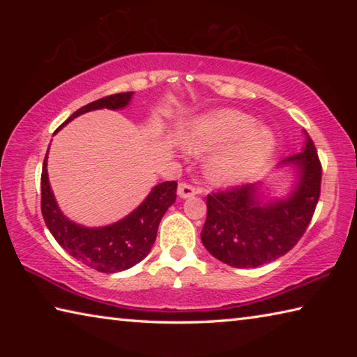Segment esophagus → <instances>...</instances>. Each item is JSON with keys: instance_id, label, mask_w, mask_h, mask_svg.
<instances>
[{"instance_id": "34e87169", "label": "esophagus", "mask_w": 357, "mask_h": 357, "mask_svg": "<svg viewBox=\"0 0 357 357\" xmlns=\"http://www.w3.org/2000/svg\"><path fill=\"white\" fill-rule=\"evenodd\" d=\"M195 193H198V189L195 185L192 184H187V183H181L178 185V195L179 198H190L195 195Z\"/></svg>"}]
</instances>
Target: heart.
<instances>
[{"instance_id": "obj_1", "label": "heart", "mask_w": 357, "mask_h": 357, "mask_svg": "<svg viewBox=\"0 0 357 357\" xmlns=\"http://www.w3.org/2000/svg\"><path fill=\"white\" fill-rule=\"evenodd\" d=\"M190 151H219L206 164L209 179L222 185H234L253 176L264 165L275 146L268 128L239 110H220L192 121L183 135Z\"/></svg>"}]
</instances>
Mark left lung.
Segmentation results:
<instances>
[{
	"label": "left lung",
	"instance_id": "1",
	"mask_svg": "<svg viewBox=\"0 0 357 357\" xmlns=\"http://www.w3.org/2000/svg\"><path fill=\"white\" fill-rule=\"evenodd\" d=\"M304 148L279 167L291 165L296 183L285 198H268L261 184H245L206 198L202 243L233 268H258L285 255L309 227L321 189V164L307 132Z\"/></svg>",
	"mask_w": 357,
	"mask_h": 357
}]
</instances>
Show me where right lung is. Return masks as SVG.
I'll use <instances>...</instances> for the list:
<instances>
[{
  "instance_id": "add662e5",
  "label": "right lung",
  "mask_w": 357,
  "mask_h": 357,
  "mask_svg": "<svg viewBox=\"0 0 357 357\" xmlns=\"http://www.w3.org/2000/svg\"><path fill=\"white\" fill-rule=\"evenodd\" d=\"M132 96L134 93H119L94 100L78 108L63 126L86 112L100 110V108L119 110L128 107ZM63 126H59V129ZM47 155L40 176V209L45 225L58 244L69 252V255L99 273H121L140 263L154 244L162 217L176 200V181H167L154 185L140 206L124 219L107 227L89 228L72 222L59 209L48 181Z\"/></svg>"
}]
</instances>
